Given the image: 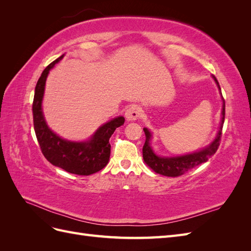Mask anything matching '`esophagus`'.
Segmentation results:
<instances>
[{
    "label": "esophagus",
    "instance_id": "obj_1",
    "mask_svg": "<svg viewBox=\"0 0 251 251\" xmlns=\"http://www.w3.org/2000/svg\"><path fill=\"white\" fill-rule=\"evenodd\" d=\"M141 114V110L138 107V105H131L130 108H128L126 111V118L127 121H134V120H137L140 116Z\"/></svg>",
    "mask_w": 251,
    "mask_h": 251
}]
</instances>
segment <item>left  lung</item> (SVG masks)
Wrapping results in <instances>:
<instances>
[{
	"label": "left lung",
	"mask_w": 251,
	"mask_h": 251,
	"mask_svg": "<svg viewBox=\"0 0 251 251\" xmlns=\"http://www.w3.org/2000/svg\"><path fill=\"white\" fill-rule=\"evenodd\" d=\"M212 77H214L215 81L217 82L219 89L221 90L215 75H212ZM224 119H225V100H223L221 126H220L219 132H218V135L215 138V140L212 141L208 147H206L199 151H196V153L184 155V156H177V157H159V156H157L150 146V140L151 138V134L147 127H144L143 131H144V134H146V142H144V146L142 149V155H143L144 162H146L155 173L163 175V176H168V177L181 176V175L187 173L189 170H192V169L196 168V166L206 162L208 160V158L215 155V153L220 146V140H221V136H222V127H223V124H224Z\"/></svg>",
	"instance_id": "8db88e82"
}]
</instances>
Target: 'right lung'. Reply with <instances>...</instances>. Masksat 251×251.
Here are the masks:
<instances>
[{
    "mask_svg": "<svg viewBox=\"0 0 251 251\" xmlns=\"http://www.w3.org/2000/svg\"><path fill=\"white\" fill-rule=\"evenodd\" d=\"M63 56L48 65L37 80L32 103L34 131L42 153L51 164L68 173L89 176L100 172L108 164L111 154L110 137L118 126L125 124V118L119 116L104 124L95 132L92 138L85 142L68 141L53 133L45 121L42 100L48 73Z\"/></svg>",
    "mask_w": 251,
    "mask_h": 251,
    "instance_id": "1",
    "label": "right lung"
}]
</instances>
